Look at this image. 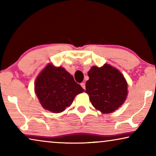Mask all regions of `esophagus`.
I'll list each match as a JSON object with an SVG mask.
<instances>
[{"label":"esophagus","instance_id":"1","mask_svg":"<svg viewBox=\"0 0 156 156\" xmlns=\"http://www.w3.org/2000/svg\"><path fill=\"white\" fill-rule=\"evenodd\" d=\"M81 86H82V87L84 89H86V86H85V83H84V82H82V83H81Z\"/></svg>","mask_w":156,"mask_h":156}]
</instances>
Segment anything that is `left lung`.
Returning a JSON list of instances; mask_svg holds the SVG:
<instances>
[{
    "mask_svg": "<svg viewBox=\"0 0 156 156\" xmlns=\"http://www.w3.org/2000/svg\"><path fill=\"white\" fill-rule=\"evenodd\" d=\"M86 91L91 104L102 114L114 112L124 103L128 84L122 74L105 64L101 67L93 66L88 72Z\"/></svg>",
    "mask_w": 156,
    "mask_h": 156,
    "instance_id": "obj_1",
    "label": "left lung"
}]
</instances>
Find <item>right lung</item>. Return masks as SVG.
I'll list each match as a JSON object with an SVG mask.
<instances>
[{"instance_id": "1", "label": "right lung", "mask_w": 156, "mask_h": 156, "mask_svg": "<svg viewBox=\"0 0 156 156\" xmlns=\"http://www.w3.org/2000/svg\"><path fill=\"white\" fill-rule=\"evenodd\" d=\"M84 90L73 76L62 67L48 64L38 74L35 91L44 109L60 113L71 105L74 97Z\"/></svg>"}]
</instances>
